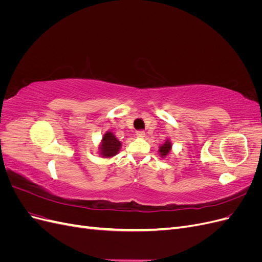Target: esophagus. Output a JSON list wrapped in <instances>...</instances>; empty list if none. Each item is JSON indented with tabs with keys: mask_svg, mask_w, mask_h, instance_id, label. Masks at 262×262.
<instances>
[{
	"mask_svg": "<svg viewBox=\"0 0 262 262\" xmlns=\"http://www.w3.org/2000/svg\"><path fill=\"white\" fill-rule=\"evenodd\" d=\"M137 137L138 138H144L145 137V132L144 131H138L137 132Z\"/></svg>",
	"mask_w": 262,
	"mask_h": 262,
	"instance_id": "34e87169",
	"label": "esophagus"
}]
</instances>
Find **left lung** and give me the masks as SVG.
I'll use <instances>...</instances> for the list:
<instances>
[{"instance_id": "obj_1", "label": "left lung", "mask_w": 262, "mask_h": 262, "mask_svg": "<svg viewBox=\"0 0 262 262\" xmlns=\"http://www.w3.org/2000/svg\"><path fill=\"white\" fill-rule=\"evenodd\" d=\"M171 147H172L171 141L169 139H166L165 140V143L162 144L160 146V148H158V153H160V156L162 158L167 157L170 154V152H171Z\"/></svg>"}]
</instances>
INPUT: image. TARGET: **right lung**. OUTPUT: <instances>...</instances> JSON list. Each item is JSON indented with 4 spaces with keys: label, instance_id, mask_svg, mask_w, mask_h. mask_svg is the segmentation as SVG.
I'll return each mask as SVG.
<instances>
[{
    "label": "right lung",
    "instance_id": "right-lung-1",
    "mask_svg": "<svg viewBox=\"0 0 262 262\" xmlns=\"http://www.w3.org/2000/svg\"><path fill=\"white\" fill-rule=\"evenodd\" d=\"M121 148V142L119 141L112 131H106L98 145V154L102 158H112L116 156Z\"/></svg>",
    "mask_w": 262,
    "mask_h": 262
}]
</instances>
